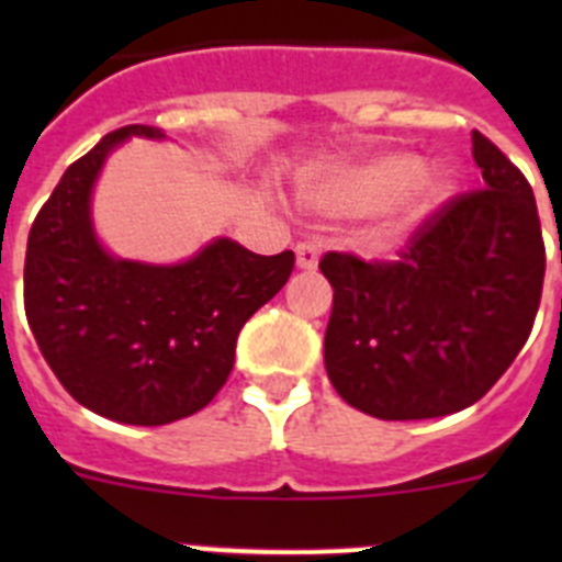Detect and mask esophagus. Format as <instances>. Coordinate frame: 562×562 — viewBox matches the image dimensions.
Masks as SVG:
<instances>
[{"label": "esophagus", "mask_w": 562, "mask_h": 562, "mask_svg": "<svg viewBox=\"0 0 562 562\" xmlns=\"http://www.w3.org/2000/svg\"><path fill=\"white\" fill-rule=\"evenodd\" d=\"M317 261H321V250H317V245H312V241H301V245L295 247L297 270H315Z\"/></svg>", "instance_id": "1"}]
</instances>
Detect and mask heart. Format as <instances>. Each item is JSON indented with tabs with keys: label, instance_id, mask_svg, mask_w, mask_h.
I'll return each instance as SVG.
<instances>
[{
	"label": "heart",
	"instance_id": "heart-1",
	"mask_svg": "<svg viewBox=\"0 0 562 562\" xmlns=\"http://www.w3.org/2000/svg\"><path fill=\"white\" fill-rule=\"evenodd\" d=\"M448 193L450 173L439 166H422L411 151H385L357 166L329 168L304 186L306 202L329 216L380 213L376 241L382 247L408 238Z\"/></svg>",
	"mask_w": 562,
	"mask_h": 562
}]
</instances>
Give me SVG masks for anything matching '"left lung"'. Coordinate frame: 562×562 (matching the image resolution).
Returning a JSON list of instances; mask_svg holds the SVG:
<instances>
[{
  "label": "left lung",
  "instance_id": "1",
  "mask_svg": "<svg viewBox=\"0 0 562 562\" xmlns=\"http://www.w3.org/2000/svg\"><path fill=\"white\" fill-rule=\"evenodd\" d=\"M479 191L422 222L400 261L326 252L331 317L326 374L376 419H434L470 408L532 331L546 272L532 186L473 132Z\"/></svg>",
  "mask_w": 562,
  "mask_h": 562
}]
</instances>
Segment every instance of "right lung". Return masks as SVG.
Here are the masks:
<instances>
[{
	"mask_svg": "<svg viewBox=\"0 0 562 562\" xmlns=\"http://www.w3.org/2000/svg\"><path fill=\"white\" fill-rule=\"evenodd\" d=\"M128 137L114 128L64 171L30 227L24 312L44 360L83 408L123 425H168L220 394L241 326L286 284L295 252L256 256L213 238L180 265L117 258L98 241L92 188Z\"/></svg>",
	"mask_w": 562,
	"mask_h": 562,
	"instance_id": "obj_1",
	"label": "right lung"
}]
</instances>
